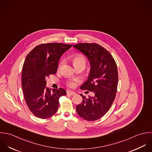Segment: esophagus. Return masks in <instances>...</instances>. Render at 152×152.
Returning <instances> with one entry per match:
<instances>
[{
	"label": "esophagus",
	"instance_id": "34e87169",
	"mask_svg": "<svg viewBox=\"0 0 152 152\" xmlns=\"http://www.w3.org/2000/svg\"><path fill=\"white\" fill-rule=\"evenodd\" d=\"M67 93L68 94L72 95V96L76 94V93H75V91H67Z\"/></svg>",
	"mask_w": 152,
	"mask_h": 152
}]
</instances>
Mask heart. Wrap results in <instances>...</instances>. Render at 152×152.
<instances>
[{"instance_id": "heart-1", "label": "heart", "mask_w": 152, "mask_h": 152, "mask_svg": "<svg viewBox=\"0 0 152 152\" xmlns=\"http://www.w3.org/2000/svg\"><path fill=\"white\" fill-rule=\"evenodd\" d=\"M72 60H73V64H74L75 66H77V65H83V66L85 67V66H86V61H85V58H84L82 55H76L74 56L73 57ZM61 63H62V62H61ZM61 63L60 66H61ZM74 85H75L74 83L71 82V83H69V86H71V87L74 86Z\"/></svg>"}]
</instances>
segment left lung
Here are the masks:
<instances>
[{"label": "left lung", "mask_w": 152, "mask_h": 152, "mask_svg": "<svg viewBox=\"0 0 152 152\" xmlns=\"http://www.w3.org/2000/svg\"><path fill=\"white\" fill-rule=\"evenodd\" d=\"M89 61L91 70L88 80L80 86L93 91L94 96L86 98L80 94L82 102L76 106L77 114L88 121H96L109 110L117 91V65L111 54L96 43H79L73 46Z\"/></svg>", "instance_id": "obj_1"}]
</instances>
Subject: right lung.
Masks as SVG:
<instances>
[{
  "mask_svg": "<svg viewBox=\"0 0 152 152\" xmlns=\"http://www.w3.org/2000/svg\"><path fill=\"white\" fill-rule=\"evenodd\" d=\"M72 46L57 43L41 44L27 55L22 69V86L26 103L35 116L44 119L56 113L59 97L66 91L62 88L51 91L46 86V77L56 73L61 56Z\"/></svg>",
  "mask_w": 152,
  "mask_h": 152,
  "instance_id": "1",
  "label": "right lung"
}]
</instances>
